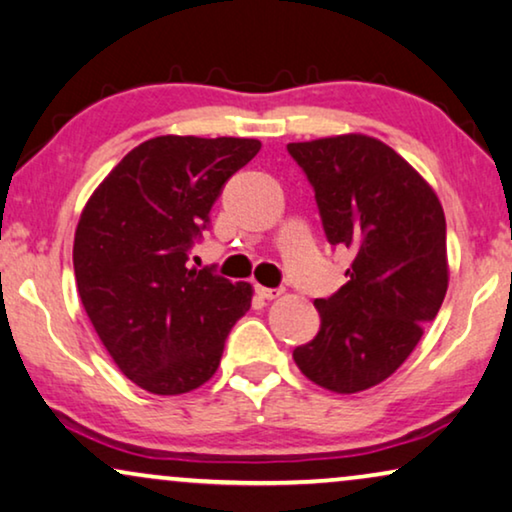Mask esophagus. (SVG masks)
I'll return each instance as SVG.
<instances>
[{"label": "esophagus", "instance_id": "obj_1", "mask_svg": "<svg viewBox=\"0 0 512 512\" xmlns=\"http://www.w3.org/2000/svg\"><path fill=\"white\" fill-rule=\"evenodd\" d=\"M256 293L258 296H261L263 300H275V298H279L282 296V289H268V286H261V284H256Z\"/></svg>", "mask_w": 512, "mask_h": 512}]
</instances>
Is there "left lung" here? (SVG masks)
Instances as JSON below:
<instances>
[{"label": "left lung", "mask_w": 512, "mask_h": 512, "mask_svg": "<svg viewBox=\"0 0 512 512\" xmlns=\"http://www.w3.org/2000/svg\"><path fill=\"white\" fill-rule=\"evenodd\" d=\"M286 149L314 186L328 242L352 251L349 282L314 300L321 328L293 361L319 387L359 394L403 366L443 305V205L408 160L361 132Z\"/></svg>", "instance_id": "1"}]
</instances>
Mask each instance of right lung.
Instances as JSON below:
<instances>
[{"instance_id":"right-lung-1","label":"right lung","mask_w":512,"mask_h":512,"mask_svg":"<svg viewBox=\"0 0 512 512\" xmlns=\"http://www.w3.org/2000/svg\"><path fill=\"white\" fill-rule=\"evenodd\" d=\"M258 139L163 135L135 146L83 207L74 275L83 310L121 373L177 396L216 373L254 289L188 268L193 237Z\"/></svg>"}]
</instances>
